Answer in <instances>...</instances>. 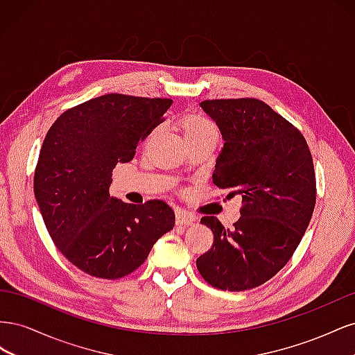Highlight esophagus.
Masks as SVG:
<instances>
[{"mask_svg": "<svg viewBox=\"0 0 355 355\" xmlns=\"http://www.w3.org/2000/svg\"><path fill=\"white\" fill-rule=\"evenodd\" d=\"M196 222L194 216L192 214L187 213L185 210H176V223L182 225V227H189Z\"/></svg>", "mask_w": 355, "mask_h": 355, "instance_id": "1", "label": "esophagus"}]
</instances>
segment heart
<instances>
[{"label":"heart","mask_w":355,"mask_h":355,"mask_svg":"<svg viewBox=\"0 0 355 355\" xmlns=\"http://www.w3.org/2000/svg\"><path fill=\"white\" fill-rule=\"evenodd\" d=\"M182 127H184L185 137L200 136V135H206V133H218L214 123L211 120H209L207 116L200 115V114L188 115L184 120V123H182Z\"/></svg>","instance_id":"obj_1"}]
</instances>
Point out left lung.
Returning <instances> with one entry per match:
<instances>
[{
	"label": "left lung",
	"instance_id": "left-lung-1",
	"mask_svg": "<svg viewBox=\"0 0 355 355\" xmlns=\"http://www.w3.org/2000/svg\"><path fill=\"white\" fill-rule=\"evenodd\" d=\"M201 108L225 141L213 184L243 204L232 230L201 218L214 240L197 268L210 286L244 292L283 270L302 240L317 197L313 155L300 130L259 99L202 101Z\"/></svg>",
	"mask_w": 355,
	"mask_h": 355
}]
</instances>
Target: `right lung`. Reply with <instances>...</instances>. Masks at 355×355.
Masks as SVG:
<instances>
[{"label": "right lung", "instance_id": "1", "mask_svg": "<svg viewBox=\"0 0 355 355\" xmlns=\"http://www.w3.org/2000/svg\"><path fill=\"white\" fill-rule=\"evenodd\" d=\"M171 99L110 93L67 110L51 124L34 176L53 243L85 274L116 280L141 266L175 227L163 200L141 206L110 196L112 170L164 121Z\"/></svg>", "mask_w": 355, "mask_h": 355}]
</instances>
